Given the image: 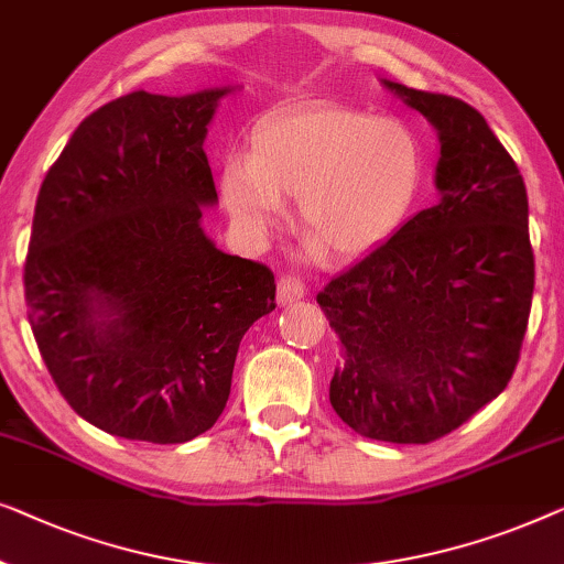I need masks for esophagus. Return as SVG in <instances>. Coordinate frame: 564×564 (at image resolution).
<instances>
[{"mask_svg":"<svg viewBox=\"0 0 564 564\" xmlns=\"http://www.w3.org/2000/svg\"><path fill=\"white\" fill-rule=\"evenodd\" d=\"M304 283L293 279V275H283V279L279 281V304H293V301H301L304 299Z\"/></svg>","mask_w":564,"mask_h":564,"instance_id":"1","label":"esophagus"}]
</instances>
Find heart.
<instances>
[{"label":"heart","instance_id":"1","mask_svg":"<svg viewBox=\"0 0 564 564\" xmlns=\"http://www.w3.org/2000/svg\"><path fill=\"white\" fill-rule=\"evenodd\" d=\"M424 181L414 127L365 109L312 105L273 115L252 138L250 161H227L221 196L240 229L260 237L299 199L306 235L335 258L383 245L409 217Z\"/></svg>","mask_w":564,"mask_h":564}]
</instances>
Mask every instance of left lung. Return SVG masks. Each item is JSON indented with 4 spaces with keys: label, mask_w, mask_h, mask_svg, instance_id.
I'll list each match as a JSON object with an SVG mask.
<instances>
[{
    "label": "left lung",
    "mask_w": 564,
    "mask_h": 564,
    "mask_svg": "<svg viewBox=\"0 0 564 564\" xmlns=\"http://www.w3.org/2000/svg\"><path fill=\"white\" fill-rule=\"evenodd\" d=\"M440 134V202L316 296L343 360L329 401L368 440L426 444L509 386L534 252L527 186L478 109L386 82Z\"/></svg>",
    "instance_id": "left-lung-1"
}]
</instances>
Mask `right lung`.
<instances>
[{
  "label": "right lung",
  "mask_w": 564,
  "mask_h": 564,
  "mask_svg": "<svg viewBox=\"0 0 564 564\" xmlns=\"http://www.w3.org/2000/svg\"><path fill=\"white\" fill-rule=\"evenodd\" d=\"M232 91L109 101L37 194L30 327L63 399L115 437L181 444L212 430L245 332L275 308L273 273L202 229L217 204L206 127Z\"/></svg>",
  "instance_id": "1"
}]
</instances>
